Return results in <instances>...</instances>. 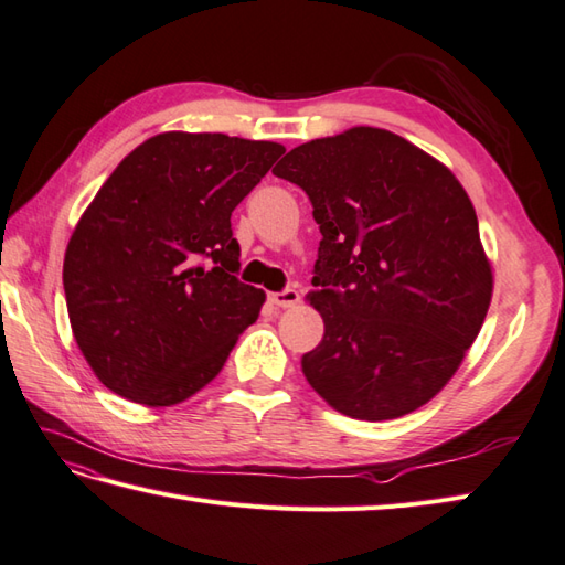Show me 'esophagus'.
<instances>
[{"label": "esophagus", "mask_w": 565, "mask_h": 565, "mask_svg": "<svg viewBox=\"0 0 565 565\" xmlns=\"http://www.w3.org/2000/svg\"><path fill=\"white\" fill-rule=\"evenodd\" d=\"M299 292L297 290H282V292H275V295H270V302L275 305V307H280V309H290V307H295L297 302H299Z\"/></svg>", "instance_id": "34e87169"}]
</instances>
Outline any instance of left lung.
I'll return each instance as SVG.
<instances>
[{
	"label": "left lung",
	"mask_w": 565,
	"mask_h": 565,
	"mask_svg": "<svg viewBox=\"0 0 565 565\" xmlns=\"http://www.w3.org/2000/svg\"><path fill=\"white\" fill-rule=\"evenodd\" d=\"M273 173L302 188L321 230L307 299L323 338L302 358L311 388L360 420L428 404L493 295L467 191L435 157L367 125L295 147Z\"/></svg>",
	"instance_id": "8db88e82"
}]
</instances>
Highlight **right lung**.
<instances>
[{
  "instance_id": "add662e5",
  "label": "right lung",
  "mask_w": 565,
  "mask_h": 565,
  "mask_svg": "<svg viewBox=\"0 0 565 565\" xmlns=\"http://www.w3.org/2000/svg\"><path fill=\"white\" fill-rule=\"evenodd\" d=\"M282 152L222 132H161L98 188L62 285L74 341L113 394L161 408L217 377L266 302L236 278L232 212Z\"/></svg>"
}]
</instances>
